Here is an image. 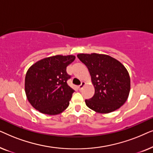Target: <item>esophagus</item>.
Segmentation results:
<instances>
[{
	"mask_svg": "<svg viewBox=\"0 0 153 153\" xmlns=\"http://www.w3.org/2000/svg\"><path fill=\"white\" fill-rule=\"evenodd\" d=\"M85 85V82H84V81H82V82H81V84L79 85V90H81L83 88V87H84V85Z\"/></svg>",
	"mask_w": 153,
	"mask_h": 153,
	"instance_id": "esophagus-1",
	"label": "esophagus"
}]
</instances>
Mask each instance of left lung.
<instances>
[{"label": "left lung", "instance_id": "8db88e82", "mask_svg": "<svg viewBox=\"0 0 153 153\" xmlns=\"http://www.w3.org/2000/svg\"><path fill=\"white\" fill-rule=\"evenodd\" d=\"M77 57L88 69L95 94L85 102L100 114H108L125 103L130 91V77L125 67L106 54L79 53Z\"/></svg>", "mask_w": 153, "mask_h": 153}]
</instances>
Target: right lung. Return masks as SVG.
Wrapping results in <instances>:
<instances>
[{"instance_id": "right-lung-1", "label": "right lung", "mask_w": 153, "mask_h": 153, "mask_svg": "<svg viewBox=\"0 0 153 153\" xmlns=\"http://www.w3.org/2000/svg\"><path fill=\"white\" fill-rule=\"evenodd\" d=\"M75 60L72 55L43 58L31 65L25 77V92L30 104L42 114L58 115L70 104L74 90L67 83L66 72Z\"/></svg>"}]
</instances>
